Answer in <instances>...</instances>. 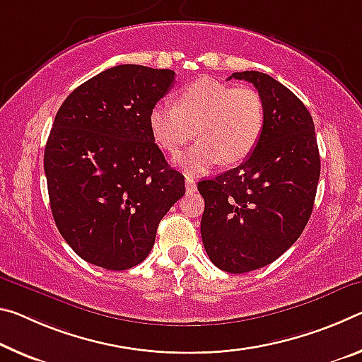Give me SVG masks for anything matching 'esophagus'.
<instances>
[{"label": "esophagus", "instance_id": "1", "mask_svg": "<svg viewBox=\"0 0 362 362\" xmlns=\"http://www.w3.org/2000/svg\"><path fill=\"white\" fill-rule=\"evenodd\" d=\"M185 188H187V192L197 190V182H194V179H193L192 175H187L185 177Z\"/></svg>", "mask_w": 362, "mask_h": 362}]
</instances>
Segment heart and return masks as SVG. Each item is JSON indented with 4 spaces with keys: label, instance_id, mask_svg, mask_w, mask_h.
I'll return each instance as SVG.
<instances>
[{
    "label": "heart",
    "instance_id": "obj_1",
    "mask_svg": "<svg viewBox=\"0 0 362 362\" xmlns=\"http://www.w3.org/2000/svg\"><path fill=\"white\" fill-rule=\"evenodd\" d=\"M266 109L259 91L202 77L179 93L177 106L158 103L150 112V129L158 145L179 153L194 134L199 141L175 158L183 170L203 172L216 164L242 163L256 150L264 130Z\"/></svg>",
    "mask_w": 362,
    "mask_h": 362
}]
</instances>
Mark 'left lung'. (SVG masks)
<instances>
[{"mask_svg":"<svg viewBox=\"0 0 362 362\" xmlns=\"http://www.w3.org/2000/svg\"><path fill=\"white\" fill-rule=\"evenodd\" d=\"M259 91L266 109L256 150L238 168L198 183L202 238L214 266L243 274L267 266L293 245L311 217L320 158L314 122L296 95L271 76L235 72Z\"/></svg>","mask_w":362,"mask_h":362,"instance_id":"obj_1","label":"left lung"}]
</instances>
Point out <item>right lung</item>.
<instances>
[{"mask_svg": "<svg viewBox=\"0 0 362 362\" xmlns=\"http://www.w3.org/2000/svg\"><path fill=\"white\" fill-rule=\"evenodd\" d=\"M175 72L122 64L80 85L57 111L45 148L51 212L83 261L125 271L150 255L185 177L154 143L150 112Z\"/></svg>", "mask_w": 362, "mask_h": 362, "instance_id": "1", "label": "right lung"}]
</instances>
